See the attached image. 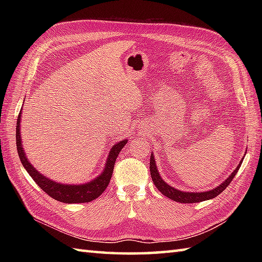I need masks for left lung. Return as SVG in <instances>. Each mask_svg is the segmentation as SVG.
I'll list each match as a JSON object with an SVG mask.
<instances>
[{
    "instance_id": "8db88e82",
    "label": "left lung",
    "mask_w": 262,
    "mask_h": 262,
    "mask_svg": "<svg viewBox=\"0 0 262 262\" xmlns=\"http://www.w3.org/2000/svg\"><path fill=\"white\" fill-rule=\"evenodd\" d=\"M242 162H240L236 166V169L232 172V174L227 178V179L220 185L217 188L213 189V190L209 191H205V192H185V191H180L178 189H174L173 187L169 186L168 183H165L158 172V168L155 165V160H154V155L151 154V159H149V171H151V177L152 180L154 182L155 187H157L159 190L162 192L164 196L168 198L174 200V202L178 203H185V204H192V203H199V202H204V200H208L211 198H215L216 196H219L221 192H223L226 187L230 185L232 180L234 179L235 174L237 173L238 169H240Z\"/></svg>"
}]
</instances>
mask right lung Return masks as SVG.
<instances>
[{"mask_svg":"<svg viewBox=\"0 0 262 262\" xmlns=\"http://www.w3.org/2000/svg\"><path fill=\"white\" fill-rule=\"evenodd\" d=\"M20 119H21V113L19 114L18 120H16V149H18L19 158L21 160V163L24 164L25 169L28 173L30 174L37 185L40 187L43 191H45L48 196H51L55 200L58 202L66 203V204H76V203H89L92 202L96 198H98L101 194L105 188L108 187L111 176L114 172V165L116 162V159L118 157L121 148L125 146L127 143L126 140L117 143L114 147L111 148L109 153L108 161L105 163V168L103 172L100 174L97 179H94L91 182L84 183V185H62V183H57L48 178L43 177L41 173L33 168V165L29 161L27 160L26 154L22 148V142H21V135H20Z\"/></svg>","mask_w":262,"mask_h":262,"instance_id":"1","label":"right lung"}]
</instances>
